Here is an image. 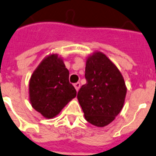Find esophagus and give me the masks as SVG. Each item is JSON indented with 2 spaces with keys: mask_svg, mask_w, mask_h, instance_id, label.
Instances as JSON below:
<instances>
[{
  "mask_svg": "<svg viewBox=\"0 0 156 156\" xmlns=\"http://www.w3.org/2000/svg\"><path fill=\"white\" fill-rule=\"evenodd\" d=\"M74 86H75V88H76V91H78L80 89V82H76V83H75Z\"/></svg>",
  "mask_w": 156,
  "mask_h": 156,
  "instance_id": "1",
  "label": "esophagus"
}]
</instances>
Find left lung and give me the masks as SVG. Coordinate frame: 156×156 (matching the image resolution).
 I'll list each match as a JSON object with an SVG mask.
<instances>
[{"label":"left lung","mask_w":156,"mask_h":156,"mask_svg":"<svg viewBox=\"0 0 156 156\" xmlns=\"http://www.w3.org/2000/svg\"><path fill=\"white\" fill-rule=\"evenodd\" d=\"M86 84L80 89L77 98L87 121L104 127L115 119L123 108L126 86L116 66L101 52L86 61Z\"/></svg>","instance_id":"left-lung-1"}]
</instances>
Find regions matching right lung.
<instances>
[{
	"mask_svg": "<svg viewBox=\"0 0 156 156\" xmlns=\"http://www.w3.org/2000/svg\"><path fill=\"white\" fill-rule=\"evenodd\" d=\"M29 96L32 107L48 119L56 116L76 96L69 82V71L57 54L45 58L35 70L29 82Z\"/></svg>",
	"mask_w": 156,
	"mask_h": 156,
	"instance_id": "1",
	"label": "right lung"
}]
</instances>
